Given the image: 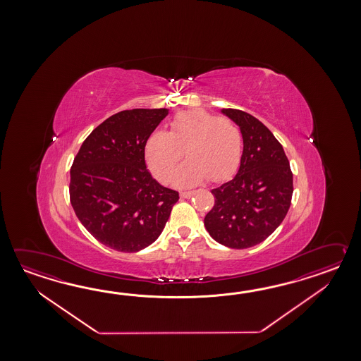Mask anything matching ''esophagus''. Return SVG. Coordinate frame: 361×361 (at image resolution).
Instances as JSON below:
<instances>
[{"instance_id": "1", "label": "esophagus", "mask_w": 361, "mask_h": 361, "mask_svg": "<svg viewBox=\"0 0 361 361\" xmlns=\"http://www.w3.org/2000/svg\"><path fill=\"white\" fill-rule=\"evenodd\" d=\"M192 195H193L192 191H180V193H179V196L183 197V199H188V197H191Z\"/></svg>"}]
</instances>
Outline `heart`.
<instances>
[{
    "mask_svg": "<svg viewBox=\"0 0 361 361\" xmlns=\"http://www.w3.org/2000/svg\"><path fill=\"white\" fill-rule=\"evenodd\" d=\"M184 154L188 160L173 180L193 185L207 178L221 182L238 170L243 156V134L228 117H215L204 109H188L174 116L169 131H154L145 154L154 177L168 182Z\"/></svg>",
    "mask_w": 361,
    "mask_h": 361,
    "instance_id": "b5f03b06",
    "label": "heart"
}]
</instances>
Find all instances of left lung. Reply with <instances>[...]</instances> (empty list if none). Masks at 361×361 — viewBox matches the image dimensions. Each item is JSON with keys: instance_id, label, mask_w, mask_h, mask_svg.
Wrapping results in <instances>:
<instances>
[{"instance_id": "obj_1", "label": "left lung", "mask_w": 361, "mask_h": 361, "mask_svg": "<svg viewBox=\"0 0 361 361\" xmlns=\"http://www.w3.org/2000/svg\"><path fill=\"white\" fill-rule=\"evenodd\" d=\"M222 112L240 126L244 151L236 177L212 190L214 207L204 224L216 243L246 249L284 221L292 202L293 173L284 148L258 118L232 108Z\"/></svg>"}]
</instances>
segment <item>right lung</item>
<instances>
[{
    "label": "right lung",
    "instance_id": "obj_1",
    "mask_svg": "<svg viewBox=\"0 0 361 361\" xmlns=\"http://www.w3.org/2000/svg\"><path fill=\"white\" fill-rule=\"evenodd\" d=\"M166 116V108H137L108 117L85 139L72 164L69 199L77 218L117 252L151 245L179 199L154 180L145 161L147 139Z\"/></svg>",
    "mask_w": 361,
    "mask_h": 361
}]
</instances>
